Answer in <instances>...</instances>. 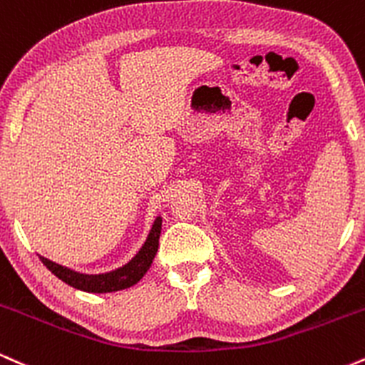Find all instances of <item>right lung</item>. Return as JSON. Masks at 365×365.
I'll return each instance as SVG.
<instances>
[{
    "label": "right lung",
    "mask_w": 365,
    "mask_h": 365,
    "mask_svg": "<svg viewBox=\"0 0 365 365\" xmlns=\"http://www.w3.org/2000/svg\"><path fill=\"white\" fill-rule=\"evenodd\" d=\"M161 223L163 217L158 216L156 220H154L153 228H150L144 245L140 247L139 252L133 255L132 261H128L125 266L118 267V269L110 271V273L86 274L70 269V267L66 266H61V264L49 261V259L46 257H41V261H43L44 266L48 267L56 278H60L61 282L70 284V287L77 288V290L89 293H110L125 290V288H130L135 283H139L142 276L149 271L150 264H153L158 252L159 235H161Z\"/></svg>",
    "instance_id": "obj_1"
}]
</instances>
